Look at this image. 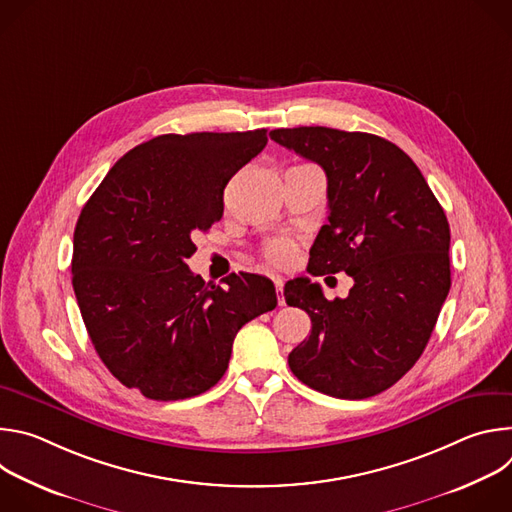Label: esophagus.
I'll return each instance as SVG.
<instances>
[{"label":"esophagus","instance_id":"obj_1","mask_svg":"<svg viewBox=\"0 0 512 512\" xmlns=\"http://www.w3.org/2000/svg\"><path fill=\"white\" fill-rule=\"evenodd\" d=\"M273 283H275V291H277V302L279 306L285 304V298H283V279L279 275H273Z\"/></svg>","mask_w":512,"mask_h":512}]
</instances>
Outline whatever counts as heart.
Returning a JSON list of instances; mask_svg holds the SVG:
<instances>
[{"instance_id": "1", "label": "heart", "mask_w": 512, "mask_h": 512, "mask_svg": "<svg viewBox=\"0 0 512 512\" xmlns=\"http://www.w3.org/2000/svg\"><path fill=\"white\" fill-rule=\"evenodd\" d=\"M294 253H296V249L289 241H273L265 247V259L279 267L287 265L291 259H294Z\"/></svg>"}]
</instances>
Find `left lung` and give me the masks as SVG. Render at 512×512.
<instances>
[{
    "instance_id": "obj_1",
    "label": "left lung",
    "mask_w": 512,
    "mask_h": 512,
    "mask_svg": "<svg viewBox=\"0 0 512 512\" xmlns=\"http://www.w3.org/2000/svg\"><path fill=\"white\" fill-rule=\"evenodd\" d=\"M269 137L328 178V223L308 273L354 279L344 300H326L308 277L285 283V302L312 320L310 336L287 356L289 369L330 397L379 395L417 362L448 298L446 212L413 160L379 135L294 127Z\"/></svg>"
}]
</instances>
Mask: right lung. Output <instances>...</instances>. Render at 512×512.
I'll return each mask as SVG.
<instances>
[{
    "mask_svg": "<svg viewBox=\"0 0 512 512\" xmlns=\"http://www.w3.org/2000/svg\"><path fill=\"white\" fill-rule=\"evenodd\" d=\"M267 129L166 133L127 152L87 200L72 241V287L109 373L156 401L200 395L225 375L233 340L273 310V283L233 273L204 283L192 235L221 221L229 180Z\"/></svg>",
    "mask_w": 512,
    "mask_h": 512,
    "instance_id": "add662e5",
    "label": "right lung"
}]
</instances>
